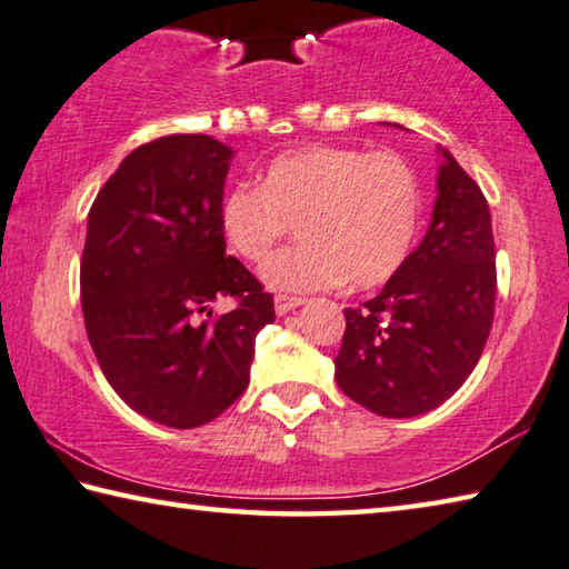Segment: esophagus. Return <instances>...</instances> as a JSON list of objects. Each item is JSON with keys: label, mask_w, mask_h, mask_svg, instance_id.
I'll use <instances>...</instances> for the list:
<instances>
[{"label": "esophagus", "mask_w": 569, "mask_h": 569, "mask_svg": "<svg viewBox=\"0 0 569 569\" xmlns=\"http://www.w3.org/2000/svg\"><path fill=\"white\" fill-rule=\"evenodd\" d=\"M305 300L302 297H290V295H277L274 297V310H277V315H287V312H292L295 307H300Z\"/></svg>", "instance_id": "obj_1"}]
</instances>
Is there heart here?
I'll list each match as a JSON object with an SVG mask.
<instances>
[{
    "label": "heart",
    "mask_w": 569,
    "mask_h": 569,
    "mask_svg": "<svg viewBox=\"0 0 569 569\" xmlns=\"http://www.w3.org/2000/svg\"><path fill=\"white\" fill-rule=\"evenodd\" d=\"M420 217L422 182L402 154L332 144L274 157L262 184L232 187L219 204L227 244L252 264L297 224L302 242L264 267L279 290L390 282L412 252Z\"/></svg>",
    "instance_id": "obj_1"
}]
</instances>
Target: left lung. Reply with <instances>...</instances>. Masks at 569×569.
<instances>
[{
	"mask_svg": "<svg viewBox=\"0 0 569 569\" xmlns=\"http://www.w3.org/2000/svg\"><path fill=\"white\" fill-rule=\"evenodd\" d=\"M442 157L430 229L380 295L355 310L347 307L335 357L340 390L392 420L450 400L480 362L492 330L490 207L447 149Z\"/></svg>",
	"mask_w": 569,
	"mask_h": 569,
	"instance_id": "8db88e82",
	"label": "left lung"
}]
</instances>
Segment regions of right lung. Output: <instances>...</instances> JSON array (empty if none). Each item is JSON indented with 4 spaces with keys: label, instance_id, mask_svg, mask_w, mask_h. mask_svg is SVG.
I'll list each match as a JSON object with an SVG mask.
<instances>
[{
    "label": "right lung",
    "instance_id": "right-lung-1",
    "mask_svg": "<svg viewBox=\"0 0 569 569\" xmlns=\"http://www.w3.org/2000/svg\"><path fill=\"white\" fill-rule=\"evenodd\" d=\"M232 149L209 134L159 137L129 152L89 209L79 290L107 382L147 420L192 430L249 382L274 300L219 229ZM232 296L236 310L208 305ZM208 317L204 318L203 315Z\"/></svg>",
    "mask_w": 569,
    "mask_h": 569
}]
</instances>
